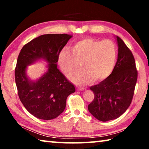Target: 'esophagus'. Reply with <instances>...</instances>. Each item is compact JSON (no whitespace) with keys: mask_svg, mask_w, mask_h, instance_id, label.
<instances>
[{"mask_svg":"<svg viewBox=\"0 0 149 149\" xmlns=\"http://www.w3.org/2000/svg\"><path fill=\"white\" fill-rule=\"evenodd\" d=\"M76 89H77V91H84L85 89H84V88H82V87H76Z\"/></svg>","mask_w":149,"mask_h":149,"instance_id":"esophagus-1","label":"esophagus"}]
</instances>
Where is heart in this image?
<instances>
[{
  "instance_id": "b5f03b06",
  "label": "heart",
  "mask_w": 149,
  "mask_h": 149,
  "mask_svg": "<svg viewBox=\"0 0 149 149\" xmlns=\"http://www.w3.org/2000/svg\"><path fill=\"white\" fill-rule=\"evenodd\" d=\"M117 47L110 40H100L86 37L75 41L72 51L62 49L58 62L63 73L69 76L80 63L81 69L70 77L78 85H87L93 80L100 82L112 74L117 60Z\"/></svg>"
}]
</instances>
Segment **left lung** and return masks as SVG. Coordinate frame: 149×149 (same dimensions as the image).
I'll return each mask as SVG.
<instances>
[{"label": "left lung", "mask_w": 149, "mask_h": 149, "mask_svg": "<svg viewBox=\"0 0 149 149\" xmlns=\"http://www.w3.org/2000/svg\"><path fill=\"white\" fill-rule=\"evenodd\" d=\"M116 38L118 54L114 70L99 84L90 87L95 97L88 105V110L102 122L116 119L129 108L137 79V70L132 51L120 37L116 36Z\"/></svg>", "instance_id": "obj_1"}]
</instances>
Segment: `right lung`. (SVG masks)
Here are the masks:
<instances>
[{"label":"right lung","mask_w":149,"mask_h":149,"mask_svg":"<svg viewBox=\"0 0 149 149\" xmlns=\"http://www.w3.org/2000/svg\"><path fill=\"white\" fill-rule=\"evenodd\" d=\"M72 35H42L27 42L20 50L15 68V81L20 101L28 112L41 120H52L62 114L66 99L75 91L57 68L58 55ZM43 58L49 63L47 72L37 82L25 75L26 65Z\"/></svg>","instance_id":"obj_1"}]
</instances>
